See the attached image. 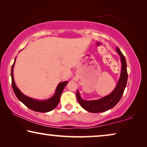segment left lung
<instances>
[{"instance_id":"8db88e82","label":"left lung","mask_w":147,"mask_h":147,"mask_svg":"<svg viewBox=\"0 0 147 147\" xmlns=\"http://www.w3.org/2000/svg\"><path fill=\"white\" fill-rule=\"evenodd\" d=\"M116 51L119 54L120 61L122 63L121 74L120 79L116 85L115 89L109 95L103 97L100 99L96 100H84L80 96L79 92L77 90L76 97L78 101L84 109L92 113H98V112H105L106 110L113 108L118 103L123 95L124 89H125L128 80V73L126 69V61L125 57L119 49L116 47Z\"/></svg>"}]
</instances>
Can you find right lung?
I'll return each instance as SVG.
<instances>
[{"mask_svg": "<svg viewBox=\"0 0 147 147\" xmlns=\"http://www.w3.org/2000/svg\"><path fill=\"white\" fill-rule=\"evenodd\" d=\"M15 60L14 61V63L12 65L11 68V78H12V87H13V91L15 92L16 96L18 99L21 101L22 103H23L25 105L33 111L39 112H47L53 110L56 108V106L59 104L60 100V96L63 92L64 88L67 85L68 82H63L58 84L57 88H56L55 92L54 94L53 97L50 98L49 99L45 100H38L35 99H33L28 96H25L19 90V88L16 86L15 80H14L13 76V67L15 65Z\"/></svg>", "mask_w": 147, "mask_h": 147, "instance_id": "add662e5", "label": "right lung"}]
</instances>
